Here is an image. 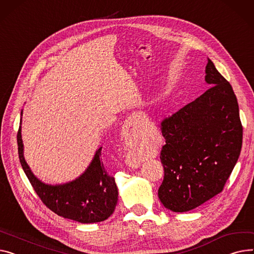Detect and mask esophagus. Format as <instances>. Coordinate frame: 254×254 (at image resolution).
<instances>
[{"instance_id": "34e87169", "label": "esophagus", "mask_w": 254, "mask_h": 254, "mask_svg": "<svg viewBox=\"0 0 254 254\" xmlns=\"http://www.w3.org/2000/svg\"><path fill=\"white\" fill-rule=\"evenodd\" d=\"M139 124H140V116H138V115H131L130 117L127 118V121L126 122V124L124 126V130H123L124 131L123 137L125 138L126 142H127V140L131 139V137L134 136V133L138 131ZM129 141H131V140H129ZM127 161H128V165L131 168H137L141 163V160L138 157L132 156V155L128 156Z\"/></svg>"}]
</instances>
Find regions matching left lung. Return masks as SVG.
<instances>
[{
  "mask_svg": "<svg viewBox=\"0 0 254 254\" xmlns=\"http://www.w3.org/2000/svg\"><path fill=\"white\" fill-rule=\"evenodd\" d=\"M205 73L211 87L160 125L165 145L158 197L175 212L192 210L221 193L241 152L237 98L210 59Z\"/></svg>",
  "mask_w": 254,
  "mask_h": 254,
  "instance_id": "obj_1",
  "label": "left lung"
}]
</instances>
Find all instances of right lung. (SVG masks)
Wrapping results in <instances>:
<instances>
[{"instance_id":"obj_1","label":"right lung","mask_w":254,"mask_h":254,"mask_svg":"<svg viewBox=\"0 0 254 254\" xmlns=\"http://www.w3.org/2000/svg\"><path fill=\"white\" fill-rule=\"evenodd\" d=\"M22 115V111H21ZM18 155L23 171L43 203L56 214L81 224L103 222L114 211L118 190L101 158L100 147L88 166L77 179L62 185H48L32 174L23 156L21 122L17 132Z\"/></svg>"}]
</instances>
